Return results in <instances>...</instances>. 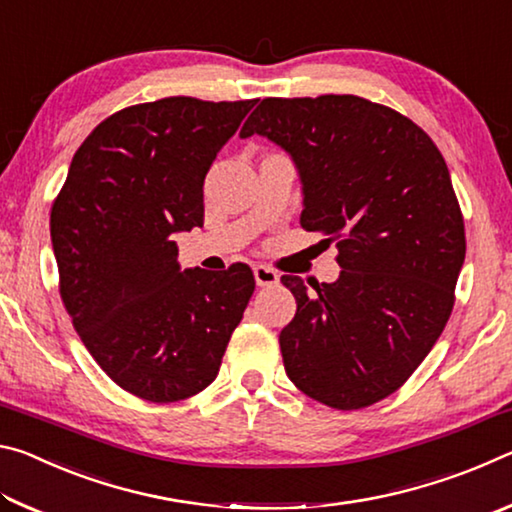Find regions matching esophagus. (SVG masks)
<instances>
[{
  "instance_id": "1",
  "label": "esophagus",
  "mask_w": 512,
  "mask_h": 512,
  "mask_svg": "<svg viewBox=\"0 0 512 512\" xmlns=\"http://www.w3.org/2000/svg\"><path fill=\"white\" fill-rule=\"evenodd\" d=\"M253 275H255L257 287H273V284L280 282V273L273 271V268L264 266V264H255Z\"/></svg>"
}]
</instances>
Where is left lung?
<instances>
[{"label": "left lung", "mask_w": 512, "mask_h": 512, "mask_svg": "<svg viewBox=\"0 0 512 512\" xmlns=\"http://www.w3.org/2000/svg\"><path fill=\"white\" fill-rule=\"evenodd\" d=\"M291 155L300 225L336 241V282L282 275L296 316L280 332L289 379L332 409L395 393L431 352L454 307L465 228L431 137L354 94L264 99L241 128Z\"/></svg>", "instance_id": "8db88e82"}]
</instances>
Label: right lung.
Instances as JSON below:
<instances>
[{
    "label": "right lung",
    "mask_w": 512,
    "mask_h": 512,
    "mask_svg": "<svg viewBox=\"0 0 512 512\" xmlns=\"http://www.w3.org/2000/svg\"><path fill=\"white\" fill-rule=\"evenodd\" d=\"M253 101L167 97L110 115L69 164L51 207L60 298L101 370L149 402L219 375L255 291L253 271H180L173 235L203 225V183Z\"/></svg>",
    "instance_id": "1"
}]
</instances>
